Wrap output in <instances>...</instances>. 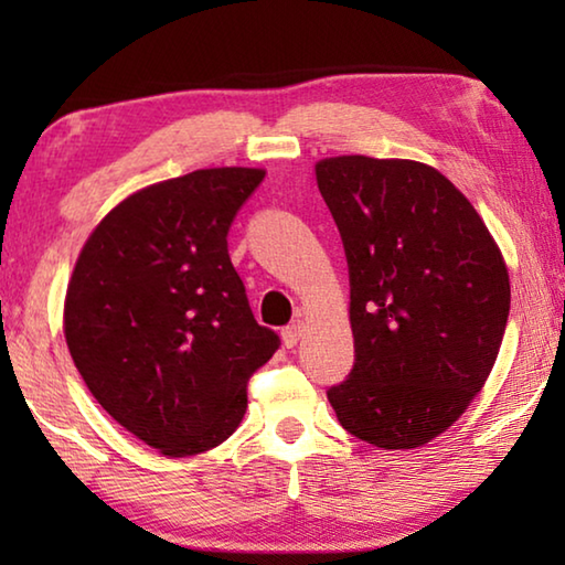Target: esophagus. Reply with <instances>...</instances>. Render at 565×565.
<instances>
[{
    "mask_svg": "<svg viewBox=\"0 0 565 565\" xmlns=\"http://www.w3.org/2000/svg\"><path fill=\"white\" fill-rule=\"evenodd\" d=\"M303 331H306V323H303V321H294V323H289V327H286V329L281 331L284 347H286V349H294L296 343H299V339L303 337Z\"/></svg>",
    "mask_w": 565,
    "mask_h": 565,
    "instance_id": "esophagus-1",
    "label": "esophagus"
}]
</instances>
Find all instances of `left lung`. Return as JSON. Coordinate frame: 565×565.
I'll list each match as a JSON object with an SVG mask.
<instances>
[{"mask_svg":"<svg viewBox=\"0 0 565 565\" xmlns=\"http://www.w3.org/2000/svg\"><path fill=\"white\" fill-rule=\"evenodd\" d=\"M313 169L347 252L356 349L329 404L371 446H426L471 406L499 356L511 309L501 248L424 161L343 154Z\"/></svg>","mask_w":565,"mask_h":565,"instance_id":"1","label":"left lung"}]
</instances>
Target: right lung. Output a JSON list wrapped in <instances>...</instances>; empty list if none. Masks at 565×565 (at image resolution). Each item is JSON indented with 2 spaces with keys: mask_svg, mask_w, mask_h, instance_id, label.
<instances>
[{
  "mask_svg": "<svg viewBox=\"0 0 565 565\" xmlns=\"http://www.w3.org/2000/svg\"><path fill=\"white\" fill-rule=\"evenodd\" d=\"M264 174L196 169L134 191L76 256L64 296L74 366L102 408L161 456L224 444L246 414L248 376L279 349L226 248Z\"/></svg>",
  "mask_w": 565,
  "mask_h": 565,
  "instance_id": "add662e5",
  "label": "right lung"
}]
</instances>
